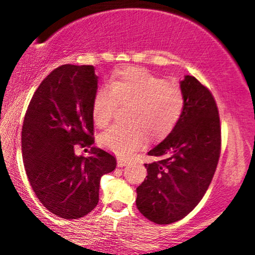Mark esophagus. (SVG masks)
I'll return each instance as SVG.
<instances>
[{"label":"esophagus","instance_id":"esophagus-1","mask_svg":"<svg viewBox=\"0 0 255 255\" xmlns=\"http://www.w3.org/2000/svg\"><path fill=\"white\" fill-rule=\"evenodd\" d=\"M117 163H118V167H124V166L128 165L127 161H124V160H121V159H118Z\"/></svg>","mask_w":255,"mask_h":255}]
</instances>
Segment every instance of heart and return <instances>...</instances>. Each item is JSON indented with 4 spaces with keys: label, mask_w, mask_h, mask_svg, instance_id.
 <instances>
[{
    "label": "heart",
    "mask_w": 255,
    "mask_h": 255,
    "mask_svg": "<svg viewBox=\"0 0 255 255\" xmlns=\"http://www.w3.org/2000/svg\"><path fill=\"white\" fill-rule=\"evenodd\" d=\"M120 106H130L128 127H113L101 134L100 144L115 154L128 158L149 138L165 137L182 115L184 96L180 87L142 68L128 67L118 72L109 86L97 90L93 101V121L106 128Z\"/></svg>",
    "instance_id": "1"
}]
</instances>
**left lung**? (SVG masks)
<instances>
[{
  "label": "left lung",
  "instance_id": "left-lung-1",
  "mask_svg": "<svg viewBox=\"0 0 255 255\" xmlns=\"http://www.w3.org/2000/svg\"><path fill=\"white\" fill-rule=\"evenodd\" d=\"M184 107L165 140L145 163L147 176L137 188L138 210L156 224H170L189 214L210 186L221 155L218 108L210 90L194 76L181 81Z\"/></svg>",
  "mask_w": 255,
  "mask_h": 255
}]
</instances>
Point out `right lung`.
<instances>
[{"label": "right lung", "instance_id": "obj_1", "mask_svg": "<svg viewBox=\"0 0 255 255\" xmlns=\"http://www.w3.org/2000/svg\"><path fill=\"white\" fill-rule=\"evenodd\" d=\"M95 68L62 65L43 80L24 116L22 153L32 189L47 210L65 219L89 214L99 203L100 180L116 168V158L92 147L87 158L76 147L94 144Z\"/></svg>", "mask_w": 255, "mask_h": 255}]
</instances>
